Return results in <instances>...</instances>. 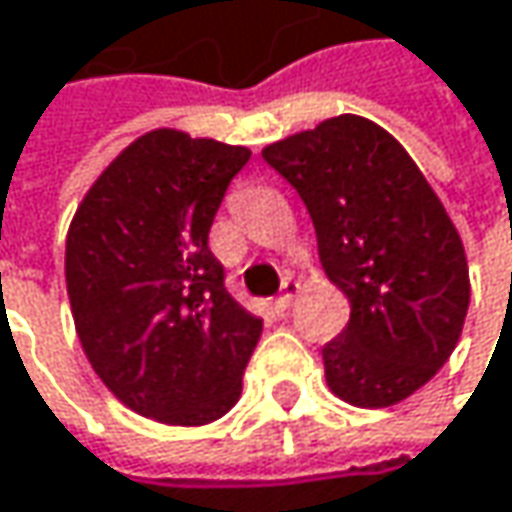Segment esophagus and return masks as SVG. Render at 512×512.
Listing matches in <instances>:
<instances>
[{"label": "esophagus", "mask_w": 512, "mask_h": 512, "mask_svg": "<svg viewBox=\"0 0 512 512\" xmlns=\"http://www.w3.org/2000/svg\"><path fill=\"white\" fill-rule=\"evenodd\" d=\"M296 293H299V281H293V278H284V284H281V293H278V299H275V308H278V311H287Z\"/></svg>", "instance_id": "obj_1"}]
</instances>
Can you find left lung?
<instances>
[{"instance_id": "left-lung-1", "label": "left lung", "mask_w": 512, "mask_h": 512, "mask_svg": "<svg viewBox=\"0 0 512 512\" xmlns=\"http://www.w3.org/2000/svg\"><path fill=\"white\" fill-rule=\"evenodd\" d=\"M305 201L320 260L350 299L323 344L329 388L353 406H391L448 361L468 311V263L442 201L382 127L358 115L263 148Z\"/></svg>"}]
</instances>
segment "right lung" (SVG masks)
<instances>
[{"label": "right lung", "instance_id": "right-lung-1", "mask_svg": "<svg viewBox=\"0 0 512 512\" xmlns=\"http://www.w3.org/2000/svg\"><path fill=\"white\" fill-rule=\"evenodd\" d=\"M246 148L154 130L85 195L64 278L82 350L106 388L162 424H210L243 391L263 320L207 246Z\"/></svg>", "mask_w": 512, "mask_h": 512}]
</instances>
